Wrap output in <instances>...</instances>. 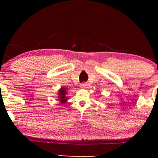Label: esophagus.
<instances>
[{"instance_id": "34e87169", "label": "esophagus", "mask_w": 158, "mask_h": 158, "mask_svg": "<svg viewBox=\"0 0 158 158\" xmlns=\"http://www.w3.org/2000/svg\"><path fill=\"white\" fill-rule=\"evenodd\" d=\"M81 88H87V84H82L81 85Z\"/></svg>"}]
</instances>
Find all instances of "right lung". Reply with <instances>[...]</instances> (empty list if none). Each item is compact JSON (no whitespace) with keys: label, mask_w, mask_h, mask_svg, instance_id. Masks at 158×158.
Instances as JSON below:
<instances>
[{"label":"right lung","mask_w":158,"mask_h":158,"mask_svg":"<svg viewBox=\"0 0 158 158\" xmlns=\"http://www.w3.org/2000/svg\"><path fill=\"white\" fill-rule=\"evenodd\" d=\"M58 91V100L60 101V103L61 105H63V104H65L68 100V97H67L68 91H67L65 87H61Z\"/></svg>","instance_id":"1"}]
</instances>
